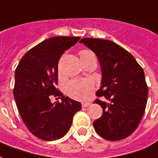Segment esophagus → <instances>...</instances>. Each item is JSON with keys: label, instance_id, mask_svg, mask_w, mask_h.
Returning <instances> with one entry per match:
<instances>
[{"label": "esophagus", "instance_id": "1", "mask_svg": "<svg viewBox=\"0 0 158 158\" xmlns=\"http://www.w3.org/2000/svg\"><path fill=\"white\" fill-rule=\"evenodd\" d=\"M90 105V102H83L82 107L83 108H85V107H88V106Z\"/></svg>", "mask_w": 158, "mask_h": 158}]
</instances>
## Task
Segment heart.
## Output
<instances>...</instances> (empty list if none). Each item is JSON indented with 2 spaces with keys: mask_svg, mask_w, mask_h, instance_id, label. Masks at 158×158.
<instances>
[{
  "mask_svg": "<svg viewBox=\"0 0 158 158\" xmlns=\"http://www.w3.org/2000/svg\"><path fill=\"white\" fill-rule=\"evenodd\" d=\"M79 56L82 61L89 60L92 57H96L95 54L89 49H83L79 52ZM94 90V84L90 80H72L68 82L65 86V91L70 98L85 101L90 98L92 91Z\"/></svg>",
  "mask_w": 158,
  "mask_h": 158,
  "instance_id": "b5f03b06",
  "label": "heart"
}]
</instances>
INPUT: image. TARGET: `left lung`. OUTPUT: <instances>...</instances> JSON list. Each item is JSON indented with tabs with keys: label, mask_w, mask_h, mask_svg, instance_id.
<instances>
[{
	"label": "left lung",
	"mask_w": 158,
	"mask_h": 158,
	"mask_svg": "<svg viewBox=\"0 0 158 158\" xmlns=\"http://www.w3.org/2000/svg\"><path fill=\"white\" fill-rule=\"evenodd\" d=\"M79 43L97 55L102 69V85L94 102L102 107V114L93 127L107 140L123 139L135 131L144 115L148 97L144 70L112 41L85 37Z\"/></svg>",
	"instance_id": "obj_1"
}]
</instances>
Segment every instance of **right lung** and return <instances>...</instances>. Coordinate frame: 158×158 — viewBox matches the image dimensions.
<instances>
[{
	"label": "right lung",
	"instance_id": "add662e5",
	"mask_svg": "<svg viewBox=\"0 0 158 158\" xmlns=\"http://www.w3.org/2000/svg\"><path fill=\"white\" fill-rule=\"evenodd\" d=\"M80 39L79 37H53L31 48L15 70L14 96L26 127L43 140L59 139L69 131L81 103L56 88L60 56ZM52 97L62 102H51Z\"/></svg>",
	"mask_w": 158,
	"mask_h": 158
}]
</instances>
